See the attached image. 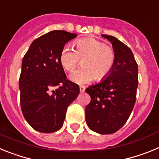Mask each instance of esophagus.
<instances>
[{
	"label": "esophagus",
	"mask_w": 159,
	"mask_h": 159,
	"mask_svg": "<svg viewBox=\"0 0 159 159\" xmlns=\"http://www.w3.org/2000/svg\"><path fill=\"white\" fill-rule=\"evenodd\" d=\"M80 92H84V91H85V87L84 86L80 87Z\"/></svg>",
	"instance_id": "esophagus-1"
}]
</instances>
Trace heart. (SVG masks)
<instances>
[{
  "label": "heart",
  "instance_id": "b5f03b06",
  "mask_svg": "<svg viewBox=\"0 0 159 159\" xmlns=\"http://www.w3.org/2000/svg\"><path fill=\"white\" fill-rule=\"evenodd\" d=\"M116 58V52L111 47L95 38L79 40L75 43V50L70 45L64 46L60 56V63L67 71H72L80 59H83V67L70 75V80L78 84L106 78L115 65Z\"/></svg>",
  "mask_w": 159,
  "mask_h": 159
}]
</instances>
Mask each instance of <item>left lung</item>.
Segmentation results:
<instances>
[{
  "mask_svg": "<svg viewBox=\"0 0 159 159\" xmlns=\"http://www.w3.org/2000/svg\"><path fill=\"white\" fill-rule=\"evenodd\" d=\"M112 43L116 62L110 74L88 87L91 102L85 107L88 127L101 134H113L127 121L136 100L138 64L131 50L117 38L102 35Z\"/></svg>",
  "mask_w": 159,
  "mask_h": 159,
  "instance_id": "left-lung-1",
  "label": "left lung"
}]
</instances>
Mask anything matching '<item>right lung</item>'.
Segmentation results:
<instances>
[{
    "mask_svg": "<svg viewBox=\"0 0 159 159\" xmlns=\"http://www.w3.org/2000/svg\"><path fill=\"white\" fill-rule=\"evenodd\" d=\"M76 36L63 30L48 32L32 41L22 60L20 107L26 121L37 131L60 130L67 107L80 94L78 85L67 80L60 60L65 43Z\"/></svg>",
    "mask_w": 159,
    "mask_h": 159,
    "instance_id": "right-lung-1",
    "label": "right lung"
}]
</instances>
